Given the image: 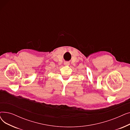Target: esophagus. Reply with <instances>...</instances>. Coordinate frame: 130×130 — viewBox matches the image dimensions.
<instances>
[{
  "label": "esophagus",
  "mask_w": 130,
  "mask_h": 130,
  "mask_svg": "<svg viewBox=\"0 0 130 130\" xmlns=\"http://www.w3.org/2000/svg\"><path fill=\"white\" fill-rule=\"evenodd\" d=\"M64 65H66V66H67V65H69V63H67V62H66V63H64Z\"/></svg>",
  "instance_id": "obj_1"
}]
</instances>
